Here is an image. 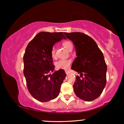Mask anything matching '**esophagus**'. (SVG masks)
I'll list each match as a JSON object with an SVG mask.
<instances>
[{"mask_svg": "<svg viewBox=\"0 0 124 124\" xmlns=\"http://www.w3.org/2000/svg\"><path fill=\"white\" fill-rule=\"evenodd\" d=\"M65 73H66V75H68V74L69 73V71H68V70H65Z\"/></svg>", "mask_w": 124, "mask_h": 124, "instance_id": "esophagus-1", "label": "esophagus"}]
</instances>
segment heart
I'll return each mask as SVG.
<instances>
[{
  "instance_id": "1",
  "label": "heart",
  "mask_w": 124,
  "mask_h": 124,
  "mask_svg": "<svg viewBox=\"0 0 124 124\" xmlns=\"http://www.w3.org/2000/svg\"><path fill=\"white\" fill-rule=\"evenodd\" d=\"M62 45L68 51H70L73 48V44L69 41H63L62 42ZM51 56L54 59L56 58L55 49L54 47L52 48L51 50ZM70 59H61L55 62V66L58 69H68L70 66Z\"/></svg>"
}]
</instances>
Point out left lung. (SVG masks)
<instances>
[{"mask_svg":"<svg viewBox=\"0 0 124 124\" xmlns=\"http://www.w3.org/2000/svg\"><path fill=\"white\" fill-rule=\"evenodd\" d=\"M64 34L73 42L76 48L77 57L71 69L80 76L76 77L74 92L84 101L94 100L100 96L106 85L107 65L103 52L93 38L85 34L74 32Z\"/></svg>","mask_w":124,"mask_h":124,"instance_id":"left-lung-1","label":"left lung"}]
</instances>
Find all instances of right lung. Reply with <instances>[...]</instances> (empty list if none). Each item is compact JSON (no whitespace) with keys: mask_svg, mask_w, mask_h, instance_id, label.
Instances as JSON below:
<instances>
[{"mask_svg":"<svg viewBox=\"0 0 124 124\" xmlns=\"http://www.w3.org/2000/svg\"><path fill=\"white\" fill-rule=\"evenodd\" d=\"M65 37L62 32H40L28 43L23 56L24 75L31 95L41 102L56 98L66 74L59 69L53 74L55 66L51 50Z\"/></svg>","mask_w":124,"mask_h":124,"instance_id":"right-lung-1","label":"right lung"}]
</instances>
